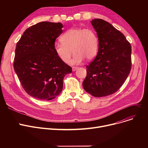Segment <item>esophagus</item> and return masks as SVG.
<instances>
[{"label": "esophagus", "instance_id": "esophagus-1", "mask_svg": "<svg viewBox=\"0 0 148 148\" xmlns=\"http://www.w3.org/2000/svg\"><path fill=\"white\" fill-rule=\"evenodd\" d=\"M78 68V67H77V66H73L72 67V70H73V71H75V70Z\"/></svg>", "mask_w": 148, "mask_h": 148}]
</instances>
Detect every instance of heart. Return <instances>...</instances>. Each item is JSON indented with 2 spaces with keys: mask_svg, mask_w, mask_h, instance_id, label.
Listing matches in <instances>:
<instances>
[{
  "mask_svg": "<svg viewBox=\"0 0 148 148\" xmlns=\"http://www.w3.org/2000/svg\"><path fill=\"white\" fill-rule=\"evenodd\" d=\"M62 43L54 45L57 56L64 63L67 64L74 53L71 64L78 65L84 59L89 61L97 55L98 49V38L94 30L90 28L74 27L68 29L60 37Z\"/></svg>",
  "mask_w": 148,
  "mask_h": 148,
  "instance_id": "b5f03b06",
  "label": "heart"
}]
</instances>
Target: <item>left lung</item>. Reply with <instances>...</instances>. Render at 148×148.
Returning <instances> with one entry per match:
<instances>
[{"instance_id": "obj_1", "label": "left lung", "mask_w": 148, "mask_h": 148, "mask_svg": "<svg viewBox=\"0 0 148 148\" xmlns=\"http://www.w3.org/2000/svg\"><path fill=\"white\" fill-rule=\"evenodd\" d=\"M98 38L96 58L86 66L84 89L95 97L112 95L122 86L131 68V47L125 36L109 23L91 21Z\"/></svg>"}]
</instances>
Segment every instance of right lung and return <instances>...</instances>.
Masks as SVG:
<instances>
[{"instance_id": "obj_1", "label": "right lung", "mask_w": 148, "mask_h": 148, "mask_svg": "<svg viewBox=\"0 0 148 148\" xmlns=\"http://www.w3.org/2000/svg\"><path fill=\"white\" fill-rule=\"evenodd\" d=\"M62 27L60 23H38L27 29L17 43L14 71L23 88L35 98H55L63 89L64 77L72 72L71 67L62 62L54 51Z\"/></svg>"}]
</instances>
